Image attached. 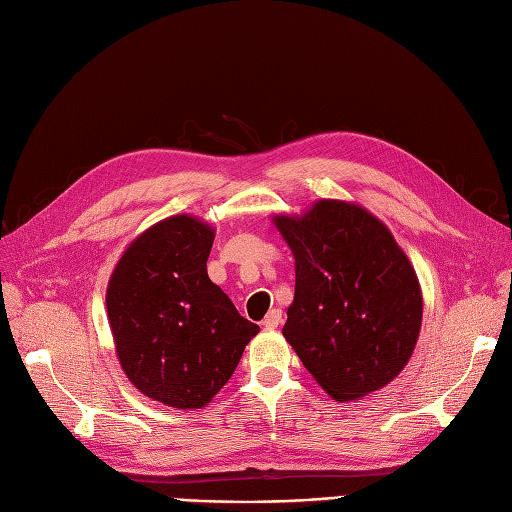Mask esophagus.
<instances>
[{
  "instance_id": "34e87169",
  "label": "esophagus",
  "mask_w": 512,
  "mask_h": 512,
  "mask_svg": "<svg viewBox=\"0 0 512 512\" xmlns=\"http://www.w3.org/2000/svg\"><path fill=\"white\" fill-rule=\"evenodd\" d=\"M280 323H282V312L276 310V308L270 310L266 314V318H263V327H266V329H276Z\"/></svg>"
}]
</instances>
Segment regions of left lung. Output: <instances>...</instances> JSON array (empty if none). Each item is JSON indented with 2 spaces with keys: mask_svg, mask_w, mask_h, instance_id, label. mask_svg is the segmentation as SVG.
<instances>
[{
  "mask_svg": "<svg viewBox=\"0 0 512 512\" xmlns=\"http://www.w3.org/2000/svg\"><path fill=\"white\" fill-rule=\"evenodd\" d=\"M295 255L282 335L335 401L380 390L403 371L422 327V291L388 227L365 208L316 202L276 217Z\"/></svg>",
  "mask_w": 512,
  "mask_h": 512,
  "instance_id": "obj_1",
  "label": "left lung"
}]
</instances>
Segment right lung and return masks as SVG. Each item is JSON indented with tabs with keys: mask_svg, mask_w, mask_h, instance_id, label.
Returning a JSON list of instances; mask_svg holds the SVG:
<instances>
[{
	"mask_svg": "<svg viewBox=\"0 0 512 512\" xmlns=\"http://www.w3.org/2000/svg\"><path fill=\"white\" fill-rule=\"evenodd\" d=\"M213 238L194 217L164 219L128 246L107 287L124 373L168 407H204L259 331L206 274Z\"/></svg>",
	"mask_w": 512,
	"mask_h": 512,
	"instance_id": "right-lung-1",
	"label": "right lung"
}]
</instances>
